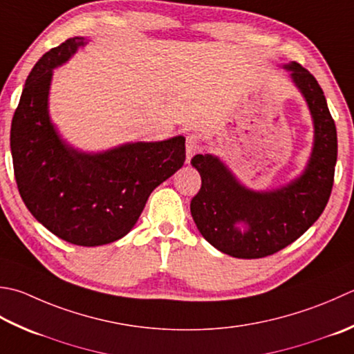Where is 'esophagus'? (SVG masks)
<instances>
[{
    "mask_svg": "<svg viewBox=\"0 0 354 354\" xmlns=\"http://www.w3.org/2000/svg\"><path fill=\"white\" fill-rule=\"evenodd\" d=\"M185 151H187V162H190L192 156L198 151V140L195 135H189L185 141Z\"/></svg>",
    "mask_w": 354,
    "mask_h": 354,
    "instance_id": "obj_1",
    "label": "esophagus"
}]
</instances>
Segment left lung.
Returning <instances> with one entry per match:
<instances>
[{"mask_svg":"<svg viewBox=\"0 0 354 354\" xmlns=\"http://www.w3.org/2000/svg\"><path fill=\"white\" fill-rule=\"evenodd\" d=\"M283 68L306 100L315 127L313 149L299 176L279 189L252 190L221 158H192L203 183L190 203L193 221L207 242L233 258H264L292 244L321 216L333 187L337 135L327 100L307 68L295 61Z\"/></svg>","mask_w":354,"mask_h":354,"instance_id":"8db88e82","label":"left lung"}]
</instances>
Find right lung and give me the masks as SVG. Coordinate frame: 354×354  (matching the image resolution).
<instances>
[{"mask_svg":"<svg viewBox=\"0 0 354 354\" xmlns=\"http://www.w3.org/2000/svg\"><path fill=\"white\" fill-rule=\"evenodd\" d=\"M86 44L84 37L68 38L33 66L12 120L10 150L19 195L35 219L71 244L96 247L133 228L150 193L184 165L185 138L96 153L62 140L48 115L53 68Z\"/></svg>","mask_w":354,"mask_h":354,"instance_id":"obj_1","label":"right lung"}]
</instances>
